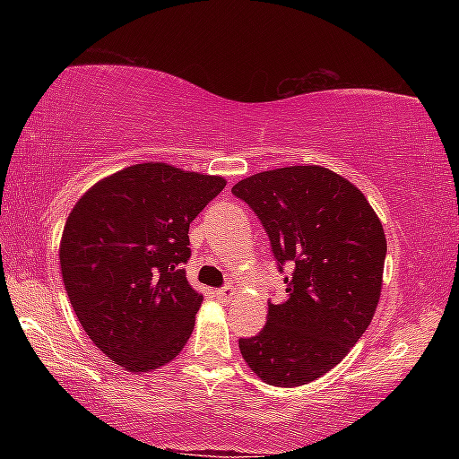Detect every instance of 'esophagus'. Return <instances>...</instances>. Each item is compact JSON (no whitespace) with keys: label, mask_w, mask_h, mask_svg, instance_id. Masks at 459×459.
<instances>
[{"label":"esophagus","mask_w":459,"mask_h":459,"mask_svg":"<svg viewBox=\"0 0 459 459\" xmlns=\"http://www.w3.org/2000/svg\"><path fill=\"white\" fill-rule=\"evenodd\" d=\"M216 295H219V299L229 301V299H232V295H235V287H232V285L222 287V290L216 291Z\"/></svg>","instance_id":"esophagus-1"}]
</instances>
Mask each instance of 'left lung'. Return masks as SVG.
Here are the masks:
<instances>
[{
  "mask_svg": "<svg viewBox=\"0 0 459 459\" xmlns=\"http://www.w3.org/2000/svg\"><path fill=\"white\" fill-rule=\"evenodd\" d=\"M257 214L277 269L290 265L281 304L257 336L240 338L263 383L301 386L351 352L377 312L386 238L364 194L322 166H290L232 186Z\"/></svg>",
  "mask_w": 459,
  "mask_h": 459,
  "instance_id": "left-lung-1",
  "label": "left lung"
}]
</instances>
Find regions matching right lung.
Masks as SVG:
<instances>
[{"instance_id": "obj_1", "label": "right lung", "mask_w": 459, "mask_h": 459, "mask_svg": "<svg viewBox=\"0 0 459 459\" xmlns=\"http://www.w3.org/2000/svg\"><path fill=\"white\" fill-rule=\"evenodd\" d=\"M227 186L160 161L103 178L68 214L60 271L71 306L100 352L129 372L174 360L202 295L182 265L190 222Z\"/></svg>"}]
</instances>
